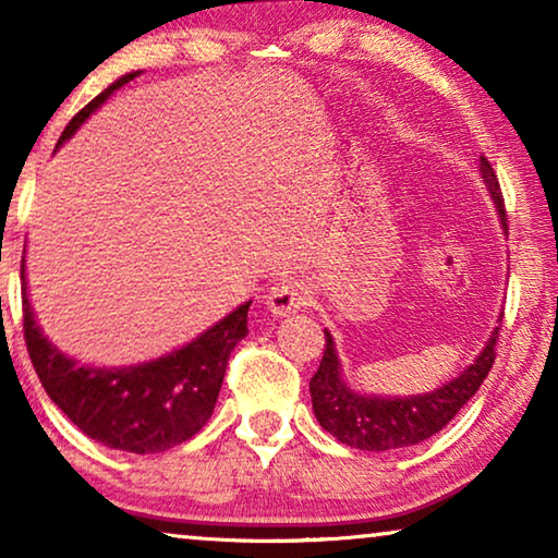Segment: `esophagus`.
Returning <instances> with one entry per match:
<instances>
[{
  "instance_id": "esophagus-1",
  "label": "esophagus",
  "mask_w": 558,
  "mask_h": 558,
  "mask_svg": "<svg viewBox=\"0 0 558 558\" xmlns=\"http://www.w3.org/2000/svg\"><path fill=\"white\" fill-rule=\"evenodd\" d=\"M310 302V289L300 279H284L279 284H274L266 294V307H269L271 315L287 317L294 315L296 310L307 307Z\"/></svg>"
}]
</instances>
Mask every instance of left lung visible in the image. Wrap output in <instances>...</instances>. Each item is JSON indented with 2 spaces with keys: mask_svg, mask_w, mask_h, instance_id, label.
<instances>
[{
  "mask_svg": "<svg viewBox=\"0 0 558 558\" xmlns=\"http://www.w3.org/2000/svg\"><path fill=\"white\" fill-rule=\"evenodd\" d=\"M480 172L490 197L498 208L502 231L508 233L506 203H502L500 182L487 157H480ZM502 319V317H500ZM500 327H495L490 340L485 342L483 353L470 363L460 376L449 380L437 391L403 396H363L355 393L340 376V357L335 350L332 335L325 330V353L319 368L310 380L312 409L319 426L330 432L338 441L365 452H386V449H403L429 439L439 429L452 422L457 411L468 403L490 373L495 363V342Z\"/></svg>",
  "mask_w": 558,
  "mask_h": 558,
  "instance_id": "1",
  "label": "left lung"
}]
</instances>
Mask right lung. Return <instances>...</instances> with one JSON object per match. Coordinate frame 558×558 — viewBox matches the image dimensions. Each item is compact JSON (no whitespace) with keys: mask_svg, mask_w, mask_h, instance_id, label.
Here are the masks:
<instances>
[{"mask_svg":"<svg viewBox=\"0 0 558 558\" xmlns=\"http://www.w3.org/2000/svg\"><path fill=\"white\" fill-rule=\"evenodd\" d=\"M136 73L121 75L94 101L75 113L58 147L78 132V126ZM22 330L37 378L58 409L90 439L132 454H155L195 437L216 409L228 357L246 338L248 307L241 304L231 315L205 330L180 350L157 361L129 368H94L52 345L45 338L27 300L25 258H22Z\"/></svg>","mask_w":558,"mask_h":558,"instance_id":"obj_1","label":"right lung"}]
</instances>
